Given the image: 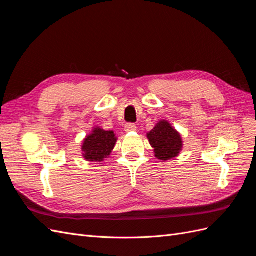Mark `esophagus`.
<instances>
[{"instance_id": "esophagus-1", "label": "esophagus", "mask_w": 256, "mask_h": 256, "mask_svg": "<svg viewBox=\"0 0 256 256\" xmlns=\"http://www.w3.org/2000/svg\"><path fill=\"white\" fill-rule=\"evenodd\" d=\"M136 126L134 125V124H127V125L125 126L126 132H132V131H136Z\"/></svg>"}]
</instances>
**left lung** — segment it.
<instances>
[{
    "label": "left lung",
    "instance_id": "8db88e82",
    "mask_svg": "<svg viewBox=\"0 0 256 256\" xmlns=\"http://www.w3.org/2000/svg\"><path fill=\"white\" fill-rule=\"evenodd\" d=\"M146 136L154 148V157L159 160L174 159L182 150L184 142L180 134L166 120H159Z\"/></svg>",
    "mask_w": 256,
    "mask_h": 256
}]
</instances>
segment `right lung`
Here are the masks:
<instances>
[{
    "label": "right lung",
    "instance_id": "obj_1",
    "mask_svg": "<svg viewBox=\"0 0 256 256\" xmlns=\"http://www.w3.org/2000/svg\"><path fill=\"white\" fill-rule=\"evenodd\" d=\"M118 142V136L114 131L104 130L98 126L94 127L92 132L84 138L82 142V156L86 161L102 162L110 157Z\"/></svg>",
    "mask_w": 256,
    "mask_h": 256
}]
</instances>
